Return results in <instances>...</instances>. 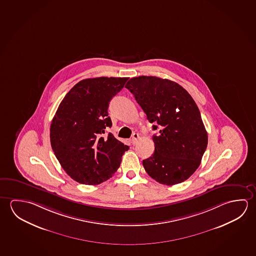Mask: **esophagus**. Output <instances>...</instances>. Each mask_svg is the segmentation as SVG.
I'll list each match as a JSON object with an SVG mask.
<instances>
[{
    "mask_svg": "<svg viewBox=\"0 0 256 256\" xmlns=\"http://www.w3.org/2000/svg\"><path fill=\"white\" fill-rule=\"evenodd\" d=\"M139 138V134L138 133H134V134H132V138L130 139V141H131V144H136V142H138V140Z\"/></svg>",
    "mask_w": 256,
    "mask_h": 256,
    "instance_id": "34e87169",
    "label": "esophagus"
}]
</instances>
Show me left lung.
Masks as SVG:
<instances>
[{"mask_svg":"<svg viewBox=\"0 0 256 256\" xmlns=\"http://www.w3.org/2000/svg\"><path fill=\"white\" fill-rule=\"evenodd\" d=\"M125 88L134 94L152 130L154 152L142 160L149 176L160 184L184 182L201 164L208 136L196 102L180 84L157 76L132 78Z\"/></svg>","mask_w":256,"mask_h":256,"instance_id":"left-lung-1","label":"left lung"}]
</instances>
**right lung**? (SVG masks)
<instances>
[{"mask_svg": "<svg viewBox=\"0 0 256 256\" xmlns=\"http://www.w3.org/2000/svg\"><path fill=\"white\" fill-rule=\"evenodd\" d=\"M126 80L107 76L81 80L63 98L52 118V148L63 170L78 183L98 184L109 180L130 149L112 133L102 136L112 125L110 101Z\"/></svg>", "mask_w": 256, "mask_h": 256, "instance_id": "obj_1", "label": "right lung"}]
</instances>
